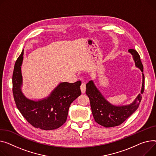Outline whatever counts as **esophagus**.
Masks as SVG:
<instances>
[{
    "label": "esophagus",
    "instance_id": "1",
    "mask_svg": "<svg viewBox=\"0 0 156 156\" xmlns=\"http://www.w3.org/2000/svg\"><path fill=\"white\" fill-rule=\"evenodd\" d=\"M80 88H81V92L83 93H85V91H86V84L85 83H82L81 85V87H80Z\"/></svg>",
    "mask_w": 156,
    "mask_h": 156
}]
</instances>
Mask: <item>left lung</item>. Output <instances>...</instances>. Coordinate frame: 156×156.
I'll use <instances>...</instances> for the list:
<instances>
[{"instance_id": "1", "label": "left lung", "mask_w": 156, "mask_h": 156, "mask_svg": "<svg viewBox=\"0 0 156 156\" xmlns=\"http://www.w3.org/2000/svg\"><path fill=\"white\" fill-rule=\"evenodd\" d=\"M129 52L132 55L135 65L143 72V65L137 51L130 49ZM86 86V94L89 97L92 114L95 122L105 127H115L122 124L138 108L142 99L141 94L144 91V75L142 73L141 93L129 105H112L103 97L93 81H90Z\"/></svg>"}]
</instances>
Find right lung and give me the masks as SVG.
Instances as JSON below:
<instances>
[{
  "label": "right lung",
  "mask_w": 156,
  "mask_h": 156,
  "mask_svg": "<svg viewBox=\"0 0 156 156\" xmlns=\"http://www.w3.org/2000/svg\"><path fill=\"white\" fill-rule=\"evenodd\" d=\"M23 55L24 50L16 60L12 75V92L16 107L33 127L46 130L56 129L66 122L71 103L81 95V82L61 83L46 98L29 100L20 89Z\"/></svg>",
  "instance_id": "add662e5"
}]
</instances>
